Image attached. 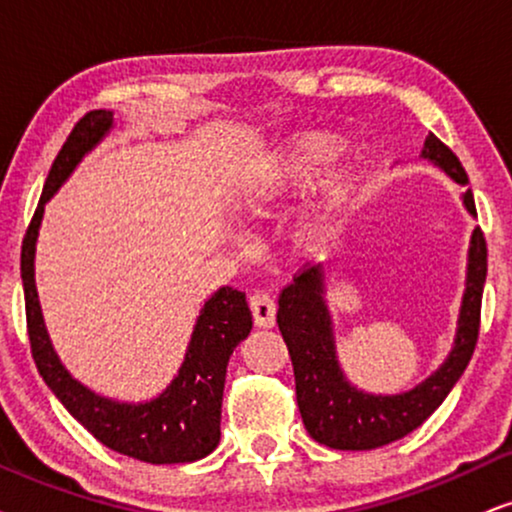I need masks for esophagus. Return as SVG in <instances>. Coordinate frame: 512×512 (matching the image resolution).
<instances>
[{
    "label": "esophagus",
    "instance_id": "esophagus-1",
    "mask_svg": "<svg viewBox=\"0 0 512 512\" xmlns=\"http://www.w3.org/2000/svg\"><path fill=\"white\" fill-rule=\"evenodd\" d=\"M250 309L260 328H271L276 323V302L267 293H255L250 297Z\"/></svg>",
    "mask_w": 512,
    "mask_h": 512
}]
</instances>
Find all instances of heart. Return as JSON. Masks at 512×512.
Instances as JSON below:
<instances>
[{"label": "heart", "mask_w": 512, "mask_h": 512, "mask_svg": "<svg viewBox=\"0 0 512 512\" xmlns=\"http://www.w3.org/2000/svg\"><path fill=\"white\" fill-rule=\"evenodd\" d=\"M338 139L331 134L304 132L288 139L271 155L267 170L260 179V200L295 196L314 184L323 167L338 153ZM347 193V170L333 167L321 181L319 200L302 219L300 236L307 245H321L335 234L338 217Z\"/></svg>", "instance_id": "1"}]
</instances>
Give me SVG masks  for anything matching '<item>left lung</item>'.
<instances>
[{
	"label": "left lung",
	"instance_id": "8db88e82",
	"mask_svg": "<svg viewBox=\"0 0 512 512\" xmlns=\"http://www.w3.org/2000/svg\"><path fill=\"white\" fill-rule=\"evenodd\" d=\"M420 158L437 165L456 184L468 186L461 160L435 134H428ZM463 205L477 217L475 198L468 189ZM487 281V243L475 226L468 248V276L458 314V328L449 357L423 383L399 394H368L347 380L338 361L333 316L326 302V271L323 264L304 269L278 297V331L286 340L295 371V394L304 428L319 444L342 451L378 449L428 420L458 383L480 333L482 290Z\"/></svg>",
	"mask_w": 512,
	"mask_h": 512
}]
</instances>
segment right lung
I'll use <instances>...</instances> for the list:
<instances>
[{
    "label": "right lung",
    "instance_id": "obj_1",
    "mask_svg": "<svg viewBox=\"0 0 512 512\" xmlns=\"http://www.w3.org/2000/svg\"><path fill=\"white\" fill-rule=\"evenodd\" d=\"M113 129V111H92L77 122L58 151L35 217L21 250V278L32 359L37 371L66 406L70 416L92 432L103 446L137 461L191 463L205 458L219 444V420L229 357L238 342L250 335L252 314L245 293L229 286L212 293L200 309L177 375L158 397L148 401H115L101 397L75 380L51 345L35 286V250L44 217V205L61 189L80 160Z\"/></svg>",
    "mask_w": 512,
    "mask_h": 512
}]
</instances>
